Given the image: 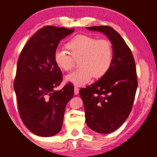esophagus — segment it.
Instances as JSON below:
<instances>
[{"label":"esophagus","instance_id":"esophagus-1","mask_svg":"<svg viewBox=\"0 0 157 157\" xmlns=\"http://www.w3.org/2000/svg\"><path fill=\"white\" fill-rule=\"evenodd\" d=\"M74 89H75V95L78 94H79V88L77 87V86H75Z\"/></svg>","mask_w":157,"mask_h":157}]
</instances>
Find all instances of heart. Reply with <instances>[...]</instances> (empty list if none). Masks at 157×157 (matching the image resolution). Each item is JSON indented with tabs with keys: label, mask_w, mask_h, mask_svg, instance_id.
<instances>
[{
	"label": "heart",
	"mask_w": 157,
	"mask_h": 157,
	"mask_svg": "<svg viewBox=\"0 0 157 157\" xmlns=\"http://www.w3.org/2000/svg\"><path fill=\"white\" fill-rule=\"evenodd\" d=\"M69 54L57 49L54 62L59 69L68 71L73 68L75 60H79L80 68L66 75V82L81 86L94 77L101 78L107 74L113 63L112 45L107 40H97L89 35L75 36L66 44Z\"/></svg>",
	"instance_id": "obj_1"
}]
</instances>
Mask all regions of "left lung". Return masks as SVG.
<instances>
[{"instance_id":"obj_1","label":"left lung","mask_w":157,"mask_h":157,"mask_svg":"<svg viewBox=\"0 0 157 157\" xmlns=\"http://www.w3.org/2000/svg\"><path fill=\"white\" fill-rule=\"evenodd\" d=\"M102 32L112 44L111 68L94 83L80 90L87 125L100 134L120 128L128 117L137 89L136 65L131 49L121 35L111 27H86Z\"/></svg>"}]
</instances>
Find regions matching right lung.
Returning a JSON list of instances; mask_svg holds the SVG:
<instances>
[{"instance_id":"1","label":"right lung","mask_w":157,"mask_h":157,"mask_svg":"<svg viewBox=\"0 0 157 157\" xmlns=\"http://www.w3.org/2000/svg\"><path fill=\"white\" fill-rule=\"evenodd\" d=\"M74 31L63 27H43L19 56L14 82L19 113L27 128L37 136L48 137L61 130L66 105L74 96L71 82L61 90H55L63 77L53 58L59 42Z\"/></svg>"}]
</instances>
